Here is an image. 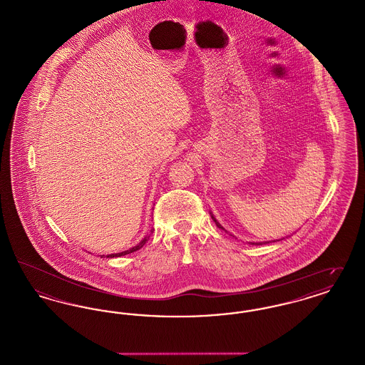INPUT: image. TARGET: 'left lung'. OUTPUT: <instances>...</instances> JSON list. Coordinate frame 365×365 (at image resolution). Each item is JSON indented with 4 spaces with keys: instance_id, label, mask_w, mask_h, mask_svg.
Returning <instances> with one entry per match:
<instances>
[{
    "instance_id": "obj_1",
    "label": "left lung",
    "mask_w": 365,
    "mask_h": 365,
    "mask_svg": "<svg viewBox=\"0 0 365 365\" xmlns=\"http://www.w3.org/2000/svg\"><path fill=\"white\" fill-rule=\"evenodd\" d=\"M212 217H213V216H212ZM213 220H215V217H213ZM215 223H216V226L219 227V228H223V227L220 226L216 220H215ZM253 245H256V243H253ZM257 245H261V243L257 242Z\"/></svg>"
}]
</instances>
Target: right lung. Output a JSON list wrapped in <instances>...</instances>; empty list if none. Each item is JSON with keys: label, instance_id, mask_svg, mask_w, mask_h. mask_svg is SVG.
Segmentation results:
<instances>
[{"label": "right lung", "instance_id": "1", "mask_svg": "<svg viewBox=\"0 0 365 365\" xmlns=\"http://www.w3.org/2000/svg\"><path fill=\"white\" fill-rule=\"evenodd\" d=\"M148 241V237H145L137 245V246H134V247H131L130 250H125V252H122V253H116V255H109V256H106V257H120V256H125V255H130V253H133V252H137L139 250L145 243ZM103 257V256H101Z\"/></svg>", "mask_w": 365, "mask_h": 365}]
</instances>
